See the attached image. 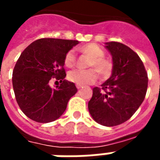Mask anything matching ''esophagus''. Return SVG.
Masks as SVG:
<instances>
[{
    "mask_svg": "<svg viewBox=\"0 0 160 160\" xmlns=\"http://www.w3.org/2000/svg\"><path fill=\"white\" fill-rule=\"evenodd\" d=\"M76 87L78 88V89H80V88H82V86H79V85H76Z\"/></svg>",
    "mask_w": 160,
    "mask_h": 160,
    "instance_id": "34e87169",
    "label": "esophagus"
}]
</instances>
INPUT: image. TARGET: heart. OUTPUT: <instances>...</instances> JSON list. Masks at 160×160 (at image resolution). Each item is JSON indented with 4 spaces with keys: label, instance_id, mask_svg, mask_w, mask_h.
Here are the masks:
<instances>
[{
    "label": "heart",
    "instance_id": "1",
    "mask_svg": "<svg viewBox=\"0 0 160 160\" xmlns=\"http://www.w3.org/2000/svg\"><path fill=\"white\" fill-rule=\"evenodd\" d=\"M80 51L87 57L90 60L88 62L89 67H95L99 74L106 76L110 74L113 68V64L109 60L103 58L104 52L100 47L94 43H90L80 47ZM64 65L67 68H73L75 64V56L74 51H69L66 53L63 59ZM94 68L89 69H75L69 72L68 74V80L76 85L84 86L95 82L98 79V72Z\"/></svg>",
    "mask_w": 160,
    "mask_h": 160
}]
</instances>
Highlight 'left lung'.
<instances>
[{"label": "left lung", "mask_w": 160, "mask_h": 160, "mask_svg": "<svg viewBox=\"0 0 160 160\" xmlns=\"http://www.w3.org/2000/svg\"><path fill=\"white\" fill-rule=\"evenodd\" d=\"M105 48L112 56V74L101 89L93 88L88 109L97 123L115 126L128 120L142 103L148 79L143 62L130 47L110 41Z\"/></svg>", "instance_id": "1"}]
</instances>
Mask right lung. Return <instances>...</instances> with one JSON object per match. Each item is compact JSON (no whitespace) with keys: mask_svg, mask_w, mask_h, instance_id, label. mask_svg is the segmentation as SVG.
<instances>
[{"mask_svg":"<svg viewBox=\"0 0 160 160\" xmlns=\"http://www.w3.org/2000/svg\"><path fill=\"white\" fill-rule=\"evenodd\" d=\"M78 44V41L43 38L32 42L21 53L12 72V86L18 106L32 120H56L77 92L74 83L64 80L63 59ZM53 77L61 81L56 88L50 86Z\"/></svg>","mask_w":160,"mask_h":160,"instance_id":"1","label":"right lung"}]
</instances>
